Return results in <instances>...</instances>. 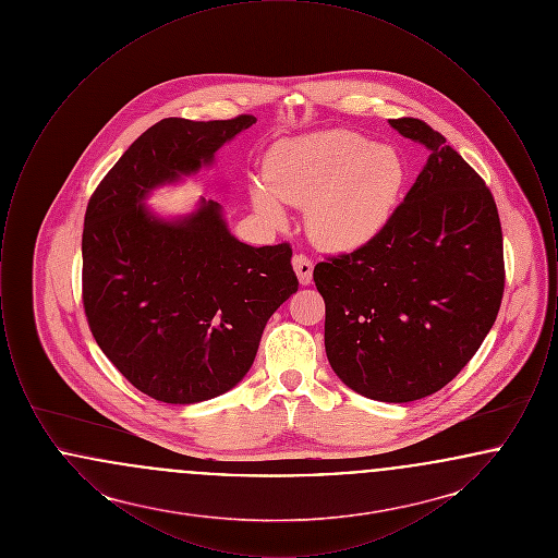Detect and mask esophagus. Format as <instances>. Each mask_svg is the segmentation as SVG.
I'll return each instance as SVG.
<instances>
[{
  "instance_id": "1",
  "label": "esophagus",
  "mask_w": 558,
  "mask_h": 558,
  "mask_svg": "<svg viewBox=\"0 0 558 558\" xmlns=\"http://www.w3.org/2000/svg\"><path fill=\"white\" fill-rule=\"evenodd\" d=\"M292 267H294V271H296V276H299V282H301L303 287L312 284V276H314V262H312L307 255H303V253L294 255V257H292Z\"/></svg>"
}]
</instances>
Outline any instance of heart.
Returning a JSON list of instances; mask_svg holds the SVG:
<instances>
[{
	"label": "heart",
	"instance_id": "obj_1",
	"mask_svg": "<svg viewBox=\"0 0 558 558\" xmlns=\"http://www.w3.org/2000/svg\"><path fill=\"white\" fill-rule=\"evenodd\" d=\"M266 184L251 190L255 209L282 226L289 205H307V230L326 248L347 251L374 239L398 203L403 160L351 132H326L280 144L267 159Z\"/></svg>",
	"mask_w": 558,
	"mask_h": 558
}]
</instances>
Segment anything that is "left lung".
<instances>
[{
	"label": "left lung",
	"mask_w": 558,
	"mask_h": 558,
	"mask_svg": "<svg viewBox=\"0 0 558 558\" xmlns=\"http://www.w3.org/2000/svg\"><path fill=\"white\" fill-rule=\"evenodd\" d=\"M428 159L383 230L314 267L324 345L364 398H426L477 353L500 312L505 246L496 201L477 171L421 119H389Z\"/></svg>",
	"instance_id": "obj_1"
}]
</instances>
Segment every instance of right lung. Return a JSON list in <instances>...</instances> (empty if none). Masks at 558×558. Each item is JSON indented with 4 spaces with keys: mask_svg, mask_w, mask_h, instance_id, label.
<instances>
[{
    "mask_svg": "<svg viewBox=\"0 0 558 558\" xmlns=\"http://www.w3.org/2000/svg\"><path fill=\"white\" fill-rule=\"evenodd\" d=\"M255 121L162 119L87 203L81 299L89 330L135 389L165 403L230 391L253 366L269 316L299 289L291 244L239 242L217 203L175 223L142 207L153 187L211 162Z\"/></svg>",
    "mask_w": 558,
    "mask_h": 558,
    "instance_id": "add662e5",
    "label": "right lung"
}]
</instances>
